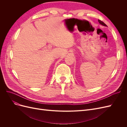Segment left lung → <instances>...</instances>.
<instances>
[{"label": "left lung", "mask_w": 127, "mask_h": 127, "mask_svg": "<svg viewBox=\"0 0 127 127\" xmlns=\"http://www.w3.org/2000/svg\"><path fill=\"white\" fill-rule=\"evenodd\" d=\"M98 22H99V23L100 24H101V25H103V26H106V25L103 22L101 21V20H98Z\"/></svg>", "instance_id": "left-lung-1"}]
</instances>
